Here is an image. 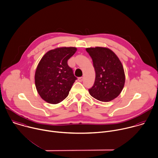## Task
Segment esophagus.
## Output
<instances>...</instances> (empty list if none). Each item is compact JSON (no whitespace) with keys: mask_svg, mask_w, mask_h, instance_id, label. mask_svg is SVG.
Listing matches in <instances>:
<instances>
[{"mask_svg":"<svg viewBox=\"0 0 158 158\" xmlns=\"http://www.w3.org/2000/svg\"><path fill=\"white\" fill-rule=\"evenodd\" d=\"M83 77H79L78 78V81H79V82H82V81H83Z\"/></svg>","mask_w":158,"mask_h":158,"instance_id":"esophagus-1","label":"esophagus"}]
</instances>
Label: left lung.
<instances>
[{
    "mask_svg": "<svg viewBox=\"0 0 158 158\" xmlns=\"http://www.w3.org/2000/svg\"><path fill=\"white\" fill-rule=\"evenodd\" d=\"M95 71L94 85L89 89L94 98L109 102L117 97L123 89L125 76L123 65L111 49L104 47L87 48Z\"/></svg>",
    "mask_w": 158,
    "mask_h": 158,
    "instance_id": "1",
    "label": "left lung"
}]
</instances>
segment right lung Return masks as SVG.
Instances as JSON below:
<instances>
[{
  "label": "right lung",
  "mask_w": 158,
  "mask_h": 158,
  "mask_svg": "<svg viewBox=\"0 0 158 158\" xmlns=\"http://www.w3.org/2000/svg\"><path fill=\"white\" fill-rule=\"evenodd\" d=\"M75 47H61L48 51L42 57L35 74V86L42 99L56 104L65 99L77 79L68 60L74 55Z\"/></svg>",
  "instance_id": "right-lung-1"
}]
</instances>
